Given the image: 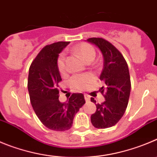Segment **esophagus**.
Returning <instances> with one entry per match:
<instances>
[{"instance_id":"34e87169","label":"esophagus","mask_w":157,"mask_h":157,"mask_svg":"<svg viewBox=\"0 0 157 157\" xmlns=\"http://www.w3.org/2000/svg\"><path fill=\"white\" fill-rule=\"evenodd\" d=\"M84 98H85L86 101H88L90 100V95L87 94H84Z\"/></svg>"}]
</instances>
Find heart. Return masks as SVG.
<instances>
[{
	"mask_svg": "<svg viewBox=\"0 0 157 157\" xmlns=\"http://www.w3.org/2000/svg\"><path fill=\"white\" fill-rule=\"evenodd\" d=\"M74 51L79 54L83 58V59L86 63H90L94 60L96 52L94 48L87 42H81L74 47ZM57 68L59 72L61 74H67V67L66 63V56L64 52H62L59 55L57 58ZM94 78L92 76L88 74L83 75H75L70 79V85L73 88L77 90H86L93 82Z\"/></svg>",
	"mask_w": 157,
	"mask_h": 157,
	"instance_id": "1",
	"label": "heart"
}]
</instances>
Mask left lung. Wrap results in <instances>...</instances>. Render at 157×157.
<instances>
[{"label": "left lung", "mask_w": 157, "mask_h": 157, "mask_svg": "<svg viewBox=\"0 0 157 157\" xmlns=\"http://www.w3.org/2000/svg\"><path fill=\"white\" fill-rule=\"evenodd\" d=\"M88 42L100 49L104 58V68L100 76L104 86L99 91L105 101L96 104L97 110L90 117L92 125L97 128L114 126L125 114L129 99L131 80L128 64L122 54L115 46L103 38H90Z\"/></svg>", "instance_id": "left-lung-1"}]
</instances>
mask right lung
<instances>
[{
	"label": "right lung",
	"mask_w": 157,
	"mask_h": 157,
	"mask_svg": "<svg viewBox=\"0 0 157 157\" xmlns=\"http://www.w3.org/2000/svg\"><path fill=\"white\" fill-rule=\"evenodd\" d=\"M69 43L58 42L45 45L29 67L28 90L32 106L41 122L54 131L70 129L75 115L85 104L81 93H74L66 103L59 101V92L62 91L59 83L62 79L57 58Z\"/></svg>",
	"instance_id": "add662e5"
}]
</instances>
